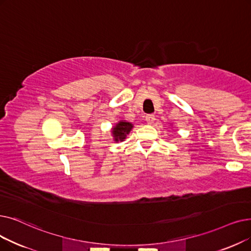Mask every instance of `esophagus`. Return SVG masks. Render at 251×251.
I'll return each instance as SVG.
<instances>
[{"instance_id": "1", "label": "esophagus", "mask_w": 251, "mask_h": 251, "mask_svg": "<svg viewBox=\"0 0 251 251\" xmlns=\"http://www.w3.org/2000/svg\"><path fill=\"white\" fill-rule=\"evenodd\" d=\"M155 120H156V118H155L154 115H148V116H146V121H147V123L149 125H151L152 123H154Z\"/></svg>"}]
</instances>
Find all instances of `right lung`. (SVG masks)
<instances>
[{"label": "right lung", "instance_id": "add662e5", "mask_svg": "<svg viewBox=\"0 0 251 251\" xmlns=\"http://www.w3.org/2000/svg\"><path fill=\"white\" fill-rule=\"evenodd\" d=\"M133 124L130 123L126 120H120L119 122L116 123L115 126L112 127L111 133L113 136V140L115 143H119V141H124L127 137V135L131 131L133 128Z\"/></svg>", "mask_w": 251, "mask_h": 251}]
</instances>
